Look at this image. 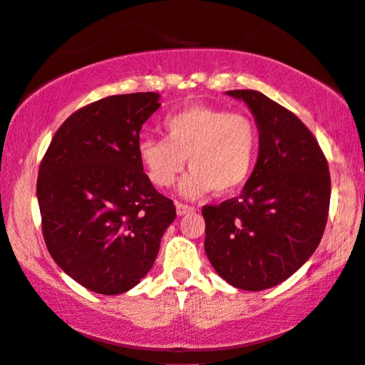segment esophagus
Returning a JSON list of instances; mask_svg holds the SVG:
<instances>
[{
	"mask_svg": "<svg viewBox=\"0 0 365 365\" xmlns=\"http://www.w3.org/2000/svg\"><path fill=\"white\" fill-rule=\"evenodd\" d=\"M175 207H177V215H178V217L188 215V213L195 212V207H192V205H185V203H180V202L175 203Z\"/></svg>",
	"mask_w": 365,
	"mask_h": 365,
	"instance_id": "obj_1",
	"label": "esophagus"
}]
</instances>
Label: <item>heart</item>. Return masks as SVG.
Here are the masks:
<instances>
[{
  "label": "heart",
  "instance_id": "heart-1",
  "mask_svg": "<svg viewBox=\"0 0 365 365\" xmlns=\"http://www.w3.org/2000/svg\"><path fill=\"white\" fill-rule=\"evenodd\" d=\"M162 126L165 138L147 135L137 143L140 162L155 187H172L187 160L192 170L178 188L187 198L210 190L230 195L254 172L259 132L249 115L192 105L165 116Z\"/></svg>",
  "mask_w": 365,
  "mask_h": 365
}]
</instances>
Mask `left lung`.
Segmentation results:
<instances>
[{"label":"left lung","mask_w":365,"mask_h":365,"mask_svg":"<svg viewBox=\"0 0 365 365\" xmlns=\"http://www.w3.org/2000/svg\"><path fill=\"white\" fill-rule=\"evenodd\" d=\"M259 128V158L239 198L205 205V254L233 287L265 290L287 280L322 239L329 165L310 130L255 90H232Z\"/></svg>","instance_id":"obj_1"}]
</instances>
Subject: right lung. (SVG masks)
<instances>
[{
  "label": "right lung",
  "mask_w": 365,
  "mask_h": 365,
  "mask_svg": "<svg viewBox=\"0 0 365 365\" xmlns=\"http://www.w3.org/2000/svg\"><path fill=\"white\" fill-rule=\"evenodd\" d=\"M160 95H113L63 121L41 160L36 197L48 252L91 292L118 295L152 269L177 212L137 153Z\"/></svg>",
  "instance_id": "obj_1"
}]
</instances>
